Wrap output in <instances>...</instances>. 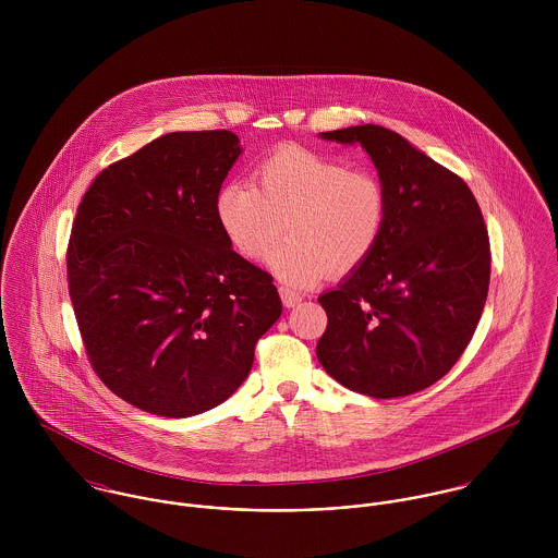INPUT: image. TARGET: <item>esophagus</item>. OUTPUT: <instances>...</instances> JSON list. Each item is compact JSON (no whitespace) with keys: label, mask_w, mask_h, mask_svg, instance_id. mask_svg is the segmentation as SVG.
I'll return each mask as SVG.
<instances>
[{"label":"esophagus","mask_w":558,"mask_h":558,"mask_svg":"<svg viewBox=\"0 0 558 558\" xmlns=\"http://www.w3.org/2000/svg\"><path fill=\"white\" fill-rule=\"evenodd\" d=\"M279 294H281V301H283L286 307H296V305H301V301H303V294H301V292H296V290H292V288H286V286L279 288Z\"/></svg>","instance_id":"obj_1"}]
</instances>
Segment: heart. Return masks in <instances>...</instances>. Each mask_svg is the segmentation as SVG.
I'll return each mask as SVG.
<instances>
[{
  "instance_id": "obj_1",
  "label": "heart",
  "mask_w": 558,
  "mask_h": 558,
  "mask_svg": "<svg viewBox=\"0 0 558 558\" xmlns=\"http://www.w3.org/2000/svg\"><path fill=\"white\" fill-rule=\"evenodd\" d=\"M253 178L255 186H221L215 199L219 228L251 262H266L286 232L272 270L292 286L359 268L383 236L387 195L372 171L286 146L259 160Z\"/></svg>"
}]
</instances>
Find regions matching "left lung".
Wrapping results in <instances>:
<instances>
[{
	"instance_id": "8db88e82",
	"label": "left lung",
	"mask_w": 558,
	"mask_h": 558,
	"mask_svg": "<svg viewBox=\"0 0 558 558\" xmlns=\"http://www.w3.org/2000/svg\"><path fill=\"white\" fill-rule=\"evenodd\" d=\"M361 144L387 195L369 257L322 294L328 324L318 361L369 398L412 396L438 383L473 339L489 286V239L469 184L376 124L319 133Z\"/></svg>"
}]
</instances>
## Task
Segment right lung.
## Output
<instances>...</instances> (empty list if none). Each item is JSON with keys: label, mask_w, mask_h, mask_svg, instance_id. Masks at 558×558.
Instances as JSON below:
<instances>
[{"label": "right lung", "mask_w": 558, "mask_h": 558, "mask_svg": "<svg viewBox=\"0 0 558 558\" xmlns=\"http://www.w3.org/2000/svg\"><path fill=\"white\" fill-rule=\"evenodd\" d=\"M240 153L232 131L167 133L102 169L77 208L66 270L87 359L150 414L226 401L281 316L272 277L240 257L215 215Z\"/></svg>", "instance_id": "obj_1"}]
</instances>
